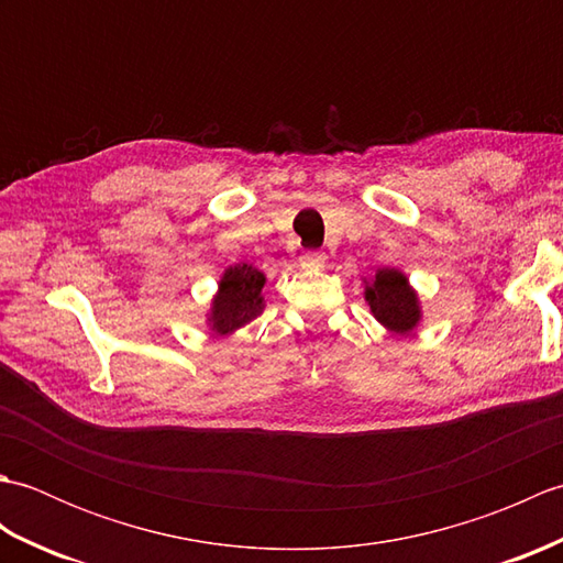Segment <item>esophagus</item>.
I'll return each instance as SVG.
<instances>
[{"instance_id": "esophagus-1", "label": "esophagus", "mask_w": 563, "mask_h": 563, "mask_svg": "<svg viewBox=\"0 0 563 563\" xmlns=\"http://www.w3.org/2000/svg\"><path fill=\"white\" fill-rule=\"evenodd\" d=\"M324 261H327V256L321 254V251H305V254L300 256V263L305 268H321L324 266Z\"/></svg>"}]
</instances>
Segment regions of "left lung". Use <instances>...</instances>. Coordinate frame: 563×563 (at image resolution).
<instances>
[{
    "instance_id": "1",
    "label": "left lung",
    "mask_w": 563,
    "mask_h": 563,
    "mask_svg": "<svg viewBox=\"0 0 563 563\" xmlns=\"http://www.w3.org/2000/svg\"><path fill=\"white\" fill-rule=\"evenodd\" d=\"M365 283V302L369 312L397 336H409L423 319L421 297L409 283V275L399 268H377L375 275Z\"/></svg>"
}]
</instances>
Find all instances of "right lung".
<instances>
[{"label": "right lung", "instance_id": "add662e5", "mask_svg": "<svg viewBox=\"0 0 563 563\" xmlns=\"http://www.w3.org/2000/svg\"><path fill=\"white\" fill-rule=\"evenodd\" d=\"M263 285H266V273L249 263H234L222 271L218 292L212 295L206 312V327L212 336H230L266 309Z\"/></svg>", "mask_w": 563, "mask_h": 563}]
</instances>
